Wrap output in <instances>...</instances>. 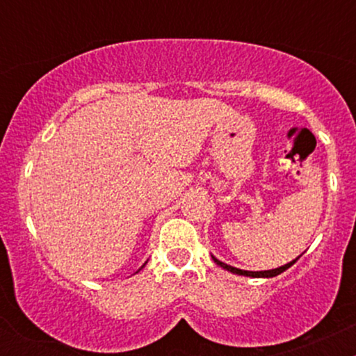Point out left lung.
<instances>
[{
	"mask_svg": "<svg viewBox=\"0 0 356 356\" xmlns=\"http://www.w3.org/2000/svg\"><path fill=\"white\" fill-rule=\"evenodd\" d=\"M212 259H214V263H216V264H219L220 268L227 269V271L234 273V275H241V276H251V277H273V276H277V275H281V273L286 271V269H288V268H291L293 264H295L296 261L300 259V256H298L295 261H291V263L284 264V266H281V268H276V269H269V271H243V269L232 268V266H229V264H226V263H222V261L216 259L214 256H212Z\"/></svg>",
	"mask_w": 356,
	"mask_h": 356,
	"instance_id": "8db88e82",
	"label": "left lung"
}]
</instances>
